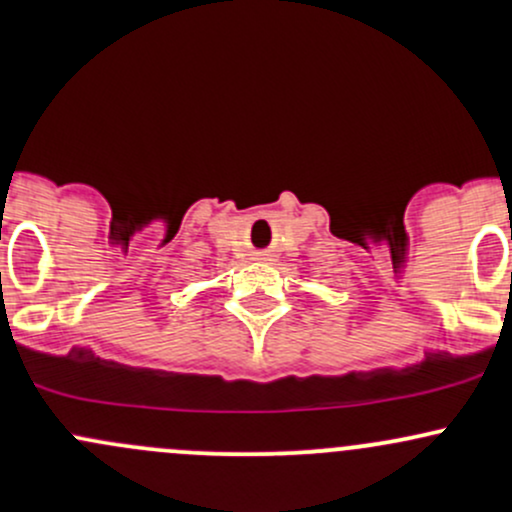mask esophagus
Here are the masks:
<instances>
[{
    "instance_id": "esophagus-1",
    "label": "esophagus",
    "mask_w": 512,
    "mask_h": 512,
    "mask_svg": "<svg viewBox=\"0 0 512 512\" xmlns=\"http://www.w3.org/2000/svg\"><path fill=\"white\" fill-rule=\"evenodd\" d=\"M258 258H263V256H258Z\"/></svg>"
}]
</instances>
